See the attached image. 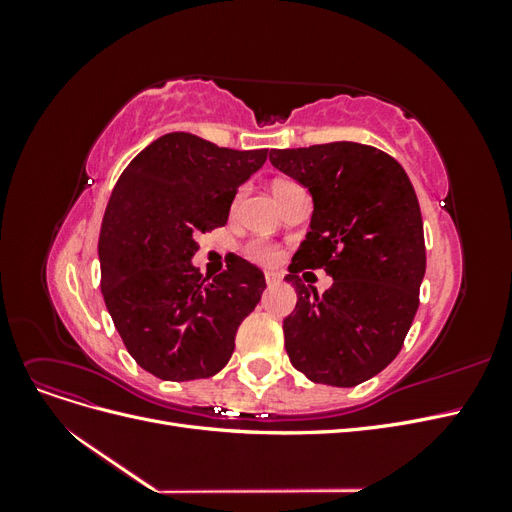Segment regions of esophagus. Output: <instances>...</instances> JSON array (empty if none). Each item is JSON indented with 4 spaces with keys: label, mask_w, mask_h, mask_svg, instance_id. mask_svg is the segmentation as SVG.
<instances>
[{
    "label": "esophagus",
    "mask_w": 512,
    "mask_h": 512,
    "mask_svg": "<svg viewBox=\"0 0 512 512\" xmlns=\"http://www.w3.org/2000/svg\"><path fill=\"white\" fill-rule=\"evenodd\" d=\"M265 280H267V286H275V284H280V275L273 273V271H267Z\"/></svg>",
    "instance_id": "obj_1"
}]
</instances>
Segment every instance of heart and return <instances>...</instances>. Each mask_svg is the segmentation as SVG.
Here are the masks:
<instances>
[{"mask_svg":"<svg viewBox=\"0 0 512 512\" xmlns=\"http://www.w3.org/2000/svg\"><path fill=\"white\" fill-rule=\"evenodd\" d=\"M290 188H297V183H292V181H288V179H277V181H273V185H271V190H273V196L277 198V196H282L284 192H288ZM250 256H252V260H256V262H262V265H273V262L277 260V250L273 245H269V243H265V241H256V243H252L250 245Z\"/></svg>","mask_w":512,"mask_h":512,"instance_id":"1","label":"heart"}]
</instances>
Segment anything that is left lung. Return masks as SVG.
<instances>
[{"label": "left lung", "mask_w": 512, "mask_h": 512, "mask_svg": "<svg viewBox=\"0 0 512 512\" xmlns=\"http://www.w3.org/2000/svg\"><path fill=\"white\" fill-rule=\"evenodd\" d=\"M271 164L314 200L286 282L297 307L284 320L290 363L312 380L356 386L389 365L410 331L425 277L421 207L397 160L361 143L271 149ZM324 268L320 295L296 275Z\"/></svg>", "instance_id": "8db88e82"}]
</instances>
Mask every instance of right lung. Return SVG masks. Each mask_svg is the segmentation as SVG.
<instances>
[{
	"label": "right lung",
	"instance_id": "1",
	"mask_svg": "<svg viewBox=\"0 0 512 512\" xmlns=\"http://www.w3.org/2000/svg\"><path fill=\"white\" fill-rule=\"evenodd\" d=\"M267 151L170 132L138 153L115 185L98 241L102 297L132 359L160 380L218 374L267 288L262 271L239 256L215 277L192 265L194 237L228 222L239 185Z\"/></svg>",
	"mask_w": 512,
	"mask_h": 512
}]
</instances>
